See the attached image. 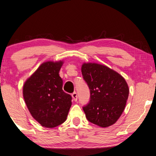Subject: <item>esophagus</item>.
<instances>
[{
    "label": "esophagus",
    "mask_w": 156,
    "mask_h": 156,
    "mask_svg": "<svg viewBox=\"0 0 156 156\" xmlns=\"http://www.w3.org/2000/svg\"><path fill=\"white\" fill-rule=\"evenodd\" d=\"M72 96L73 98V100H74V101H77L78 95H77V94H76V92H73V93L72 94Z\"/></svg>",
    "instance_id": "34e87169"
}]
</instances>
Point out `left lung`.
Segmentation results:
<instances>
[{
  "mask_svg": "<svg viewBox=\"0 0 156 156\" xmlns=\"http://www.w3.org/2000/svg\"><path fill=\"white\" fill-rule=\"evenodd\" d=\"M83 79L90 89V100L83 107L89 122L101 127L116 122L125 109L129 87L122 76L107 66L84 63Z\"/></svg>",
  "mask_w": 156,
  "mask_h": 156,
  "instance_id": "obj_1",
  "label": "left lung"
}]
</instances>
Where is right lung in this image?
I'll return each instance as SVG.
<instances>
[{
  "mask_svg": "<svg viewBox=\"0 0 156 156\" xmlns=\"http://www.w3.org/2000/svg\"><path fill=\"white\" fill-rule=\"evenodd\" d=\"M63 62L47 61L41 65L23 85V94L32 117L47 128L61 125L72 106L71 95L62 90L59 71Z\"/></svg>",
  "mask_w": 156,
  "mask_h": 156,
  "instance_id": "right-lung-1",
  "label": "right lung"
}]
</instances>
